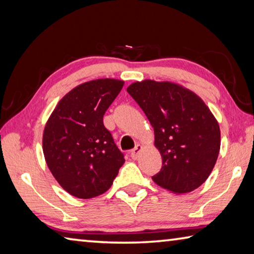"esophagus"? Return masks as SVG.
I'll list each match as a JSON object with an SVG mask.
<instances>
[{
  "label": "esophagus",
  "mask_w": 254,
  "mask_h": 254,
  "mask_svg": "<svg viewBox=\"0 0 254 254\" xmlns=\"http://www.w3.org/2000/svg\"><path fill=\"white\" fill-rule=\"evenodd\" d=\"M141 149H142V147H141L140 144L135 145V148L133 149V150H131V152H130L131 158H132V159H136V158H137V154H139V152L141 151Z\"/></svg>",
  "instance_id": "obj_1"
}]
</instances>
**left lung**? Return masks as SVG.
<instances>
[{
	"label": "left lung",
	"instance_id": "8db88e82",
	"mask_svg": "<svg viewBox=\"0 0 254 254\" xmlns=\"http://www.w3.org/2000/svg\"><path fill=\"white\" fill-rule=\"evenodd\" d=\"M154 130L162 167L152 176L176 194L198 188L212 173L221 147L216 119L201 98L170 81L145 79L127 87Z\"/></svg>",
	"mask_w": 254,
	"mask_h": 254
}]
</instances>
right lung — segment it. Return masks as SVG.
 <instances>
[{"mask_svg":"<svg viewBox=\"0 0 254 254\" xmlns=\"http://www.w3.org/2000/svg\"><path fill=\"white\" fill-rule=\"evenodd\" d=\"M123 85V80L104 78L77 86L59 101L46 124L47 165L60 186L77 198L105 192L126 161L103 123Z\"/></svg>","mask_w":254,"mask_h":254,"instance_id":"1","label":"right lung"}]
</instances>
